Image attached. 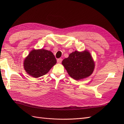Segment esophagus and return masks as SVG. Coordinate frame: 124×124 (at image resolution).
Returning a JSON list of instances; mask_svg holds the SVG:
<instances>
[{"label":"esophagus","instance_id":"esophagus-1","mask_svg":"<svg viewBox=\"0 0 124 124\" xmlns=\"http://www.w3.org/2000/svg\"><path fill=\"white\" fill-rule=\"evenodd\" d=\"M62 58H58V59H57V62L58 63H60L62 62Z\"/></svg>","mask_w":124,"mask_h":124}]
</instances>
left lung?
<instances>
[{"label":"left lung","instance_id":"1","mask_svg":"<svg viewBox=\"0 0 124 124\" xmlns=\"http://www.w3.org/2000/svg\"><path fill=\"white\" fill-rule=\"evenodd\" d=\"M62 64L69 76L76 80L91 76L95 68L92 57L87 51L72 52L68 58L63 60Z\"/></svg>","mask_w":124,"mask_h":124}]
</instances>
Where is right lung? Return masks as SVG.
I'll list each match as a JSON object with an SVG mask.
<instances>
[{"label":"right lung","instance_id":"right-lung-1","mask_svg":"<svg viewBox=\"0 0 124 124\" xmlns=\"http://www.w3.org/2000/svg\"><path fill=\"white\" fill-rule=\"evenodd\" d=\"M56 63L54 54L44 49L32 50L24 62V68L28 74L37 78L46 74Z\"/></svg>","mask_w":124,"mask_h":124}]
</instances>
